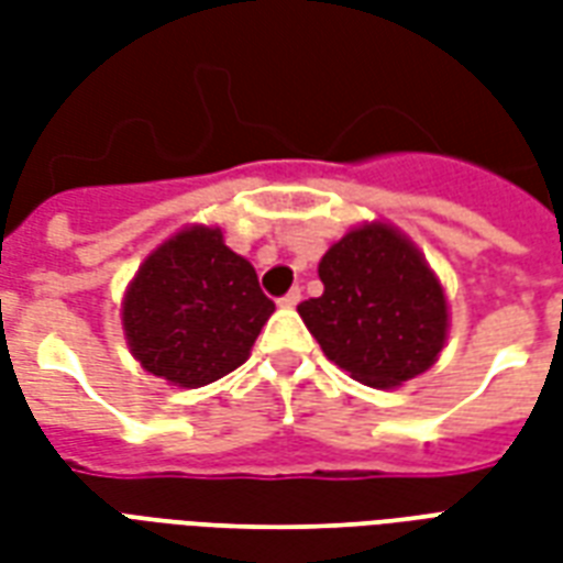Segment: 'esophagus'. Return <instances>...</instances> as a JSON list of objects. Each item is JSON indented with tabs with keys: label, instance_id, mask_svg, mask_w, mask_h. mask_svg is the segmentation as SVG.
<instances>
[{
	"label": "esophagus",
	"instance_id": "esophagus-1",
	"mask_svg": "<svg viewBox=\"0 0 563 563\" xmlns=\"http://www.w3.org/2000/svg\"><path fill=\"white\" fill-rule=\"evenodd\" d=\"M298 301H301V289H289V292L283 295L277 305H280V307H295V305H298Z\"/></svg>",
	"mask_w": 563,
	"mask_h": 563
}]
</instances>
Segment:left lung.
<instances>
[{
	"label": "left lung",
	"mask_w": 563,
	"mask_h": 563,
	"mask_svg": "<svg viewBox=\"0 0 563 563\" xmlns=\"http://www.w3.org/2000/svg\"><path fill=\"white\" fill-rule=\"evenodd\" d=\"M325 292L298 305L322 353L374 389L434 365L446 343V292L416 244L389 222L343 234L319 262Z\"/></svg>",
	"instance_id": "8db88e82"
}]
</instances>
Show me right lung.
<instances>
[{
  "mask_svg": "<svg viewBox=\"0 0 563 563\" xmlns=\"http://www.w3.org/2000/svg\"><path fill=\"white\" fill-rule=\"evenodd\" d=\"M274 301L220 229L189 225L159 244L123 298L132 355L153 377L198 389L244 365Z\"/></svg>",
  "mask_w": 563,
  "mask_h": 563,
  "instance_id": "1",
  "label": "right lung"
}]
</instances>
